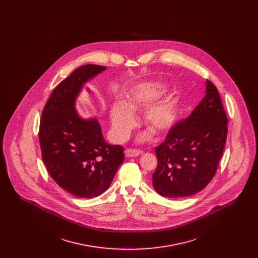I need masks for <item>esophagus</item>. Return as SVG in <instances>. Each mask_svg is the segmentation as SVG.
<instances>
[{
  "instance_id": "1",
  "label": "esophagus",
  "mask_w": 258,
  "mask_h": 258,
  "mask_svg": "<svg viewBox=\"0 0 258 258\" xmlns=\"http://www.w3.org/2000/svg\"><path fill=\"white\" fill-rule=\"evenodd\" d=\"M143 154V151L138 150V149H126L124 152V156L126 158H133V157H137Z\"/></svg>"
}]
</instances>
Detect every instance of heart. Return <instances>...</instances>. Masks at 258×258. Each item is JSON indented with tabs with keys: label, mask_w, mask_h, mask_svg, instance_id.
<instances>
[{
	"label": "heart",
	"mask_w": 258,
	"mask_h": 258,
	"mask_svg": "<svg viewBox=\"0 0 258 258\" xmlns=\"http://www.w3.org/2000/svg\"><path fill=\"white\" fill-rule=\"evenodd\" d=\"M161 93L162 89L158 85H142L123 98L122 103H116L110 112L111 126L115 136L121 140L125 139L136 123L133 113L148 106L143 117L145 125L154 135H162L168 132L176 118L174 104L169 100L151 104Z\"/></svg>",
	"instance_id": "1"
}]
</instances>
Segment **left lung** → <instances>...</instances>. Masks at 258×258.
Returning a JSON list of instances; mask_svg holds the SVG:
<instances>
[{
  "label": "left lung",
  "instance_id": "left-lung-1",
  "mask_svg": "<svg viewBox=\"0 0 258 258\" xmlns=\"http://www.w3.org/2000/svg\"><path fill=\"white\" fill-rule=\"evenodd\" d=\"M227 136V116L217 87L206 80V95L191 114L174 123L156 149L154 188L182 198L202 190L214 178Z\"/></svg>",
  "mask_w": 258,
  "mask_h": 258
}]
</instances>
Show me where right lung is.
<instances>
[{
  "label": "right lung",
  "instance_id": "obj_1",
  "mask_svg": "<svg viewBox=\"0 0 258 258\" xmlns=\"http://www.w3.org/2000/svg\"><path fill=\"white\" fill-rule=\"evenodd\" d=\"M106 68L85 64L54 89L39 123L42 160L62 189L81 198L100 196L124 160L123 148L107 144L98 120H83L75 112V98L83 84Z\"/></svg>",
  "mask_w": 258,
  "mask_h": 258
}]
</instances>
